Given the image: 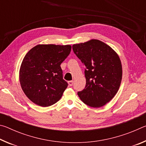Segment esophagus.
Returning <instances> with one entry per match:
<instances>
[{
    "instance_id": "34e87169",
    "label": "esophagus",
    "mask_w": 146,
    "mask_h": 146,
    "mask_svg": "<svg viewBox=\"0 0 146 146\" xmlns=\"http://www.w3.org/2000/svg\"><path fill=\"white\" fill-rule=\"evenodd\" d=\"M68 84H69V86H72L73 84V80L69 81V82H68Z\"/></svg>"
}]
</instances>
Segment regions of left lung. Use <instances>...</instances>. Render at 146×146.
Segmentation results:
<instances>
[{"instance_id":"1","label":"left lung","mask_w":146,"mask_h":146,"mask_svg":"<svg viewBox=\"0 0 146 146\" xmlns=\"http://www.w3.org/2000/svg\"><path fill=\"white\" fill-rule=\"evenodd\" d=\"M74 53L85 66L86 84L77 93L80 100L93 108H100L117 94L122 80V69L117 53L103 42L92 39L74 44Z\"/></svg>"}]
</instances>
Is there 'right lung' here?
<instances>
[{
  "label": "right lung",
  "instance_id": "1",
  "mask_svg": "<svg viewBox=\"0 0 146 146\" xmlns=\"http://www.w3.org/2000/svg\"><path fill=\"white\" fill-rule=\"evenodd\" d=\"M70 45L41 44L26 54L21 64V88L35 104L48 107L60 99L68 84L63 79L60 64L71 52Z\"/></svg>",
  "mask_w": 146,
  "mask_h": 146
}]
</instances>
